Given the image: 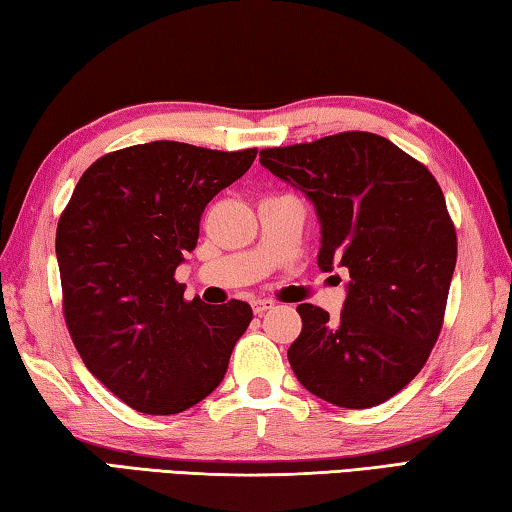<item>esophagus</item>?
Segmentation results:
<instances>
[{"mask_svg":"<svg viewBox=\"0 0 512 512\" xmlns=\"http://www.w3.org/2000/svg\"><path fill=\"white\" fill-rule=\"evenodd\" d=\"M250 305H253V311L257 316H262L264 311H268V309H273V305L275 302L273 300H266V298H257V300H253L250 302Z\"/></svg>","mask_w":512,"mask_h":512,"instance_id":"1","label":"esophagus"}]
</instances>
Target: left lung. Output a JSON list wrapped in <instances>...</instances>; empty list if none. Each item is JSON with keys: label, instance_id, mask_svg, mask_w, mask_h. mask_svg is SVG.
<instances>
[{"label": "left lung", "instance_id": "obj_1", "mask_svg": "<svg viewBox=\"0 0 512 512\" xmlns=\"http://www.w3.org/2000/svg\"><path fill=\"white\" fill-rule=\"evenodd\" d=\"M320 221V271L348 268L341 316L298 305L289 363L302 386L343 409L391 400L427 363L443 329L456 230L443 189L386 137L350 131L259 151Z\"/></svg>", "mask_w": 512, "mask_h": 512}]
</instances>
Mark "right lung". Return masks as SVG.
<instances>
[{"instance_id": "add662e5", "label": "right lung", "mask_w": 512, "mask_h": 512, "mask_svg": "<svg viewBox=\"0 0 512 512\" xmlns=\"http://www.w3.org/2000/svg\"><path fill=\"white\" fill-rule=\"evenodd\" d=\"M257 149L149 142L106 153L83 173L56 230L69 336L112 395L149 415L205 400L253 320L248 302L185 300L176 268L205 205L250 169Z\"/></svg>"}]
</instances>
